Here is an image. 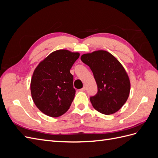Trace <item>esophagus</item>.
Masks as SVG:
<instances>
[{
    "mask_svg": "<svg viewBox=\"0 0 158 158\" xmlns=\"http://www.w3.org/2000/svg\"><path fill=\"white\" fill-rule=\"evenodd\" d=\"M80 91H82V92H84V91L85 90V86H84L82 89H80Z\"/></svg>",
    "mask_w": 158,
    "mask_h": 158,
    "instance_id": "obj_1",
    "label": "esophagus"
}]
</instances>
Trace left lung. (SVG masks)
<instances>
[{
    "label": "left lung",
    "mask_w": 158,
    "mask_h": 158,
    "mask_svg": "<svg viewBox=\"0 0 158 158\" xmlns=\"http://www.w3.org/2000/svg\"><path fill=\"white\" fill-rule=\"evenodd\" d=\"M81 60L92 70L98 92L89 98L94 108L105 114L118 111L128 98L131 84L125 69L109 52L97 51L82 55Z\"/></svg>",
    "instance_id": "obj_1"
}]
</instances>
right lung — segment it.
<instances>
[{
	"label": "right lung",
	"instance_id": "1",
	"mask_svg": "<svg viewBox=\"0 0 158 158\" xmlns=\"http://www.w3.org/2000/svg\"><path fill=\"white\" fill-rule=\"evenodd\" d=\"M79 56L68 50L56 51L34 70L30 85L32 99L47 115L60 117L70 108L76 93L70 70Z\"/></svg>",
	"mask_w": 158,
	"mask_h": 158
}]
</instances>
